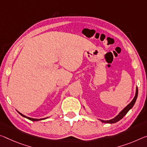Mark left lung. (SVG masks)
<instances>
[{
	"label": "left lung",
	"mask_w": 147,
	"mask_h": 147,
	"mask_svg": "<svg viewBox=\"0 0 147 147\" xmlns=\"http://www.w3.org/2000/svg\"><path fill=\"white\" fill-rule=\"evenodd\" d=\"M137 95H138V89H137V87H136V95H135L134 98L133 99L132 101L130 102V103L128 104L125 107L124 109H123V110L121 111L120 113H118V115H116L115 118H113V119H111L109 120H103L101 119H98V120L101 121L103 123H107V124H114V123L118 122V121L122 119V118L127 113V112L129 111L133 107H134L135 103H136V99L137 98Z\"/></svg>",
	"instance_id": "1"
}]
</instances>
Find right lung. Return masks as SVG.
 <instances>
[{
  "instance_id": "right-lung-1",
  "label": "right lung",
  "mask_w": 147,
  "mask_h": 147,
  "mask_svg": "<svg viewBox=\"0 0 147 147\" xmlns=\"http://www.w3.org/2000/svg\"><path fill=\"white\" fill-rule=\"evenodd\" d=\"M18 113H19L21 116H22L23 117H24V118H27V119H29V120H31V121H39V120H42L46 119V118H49V117H46V118H40V119H38V118H30V117H28V116H25L24 115H23V114H22V113H20L19 111H18Z\"/></svg>"
}]
</instances>
